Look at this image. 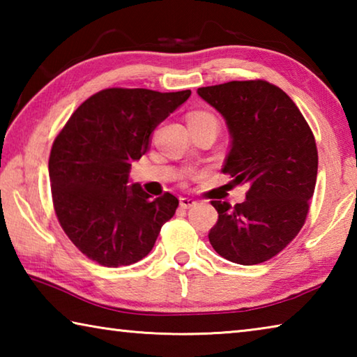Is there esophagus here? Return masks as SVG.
Listing matches in <instances>:
<instances>
[{
    "label": "esophagus",
    "mask_w": 357,
    "mask_h": 357,
    "mask_svg": "<svg viewBox=\"0 0 357 357\" xmlns=\"http://www.w3.org/2000/svg\"><path fill=\"white\" fill-rule=\"evenodd\" d=\"M195 204H197V202L193 200V198L184 197V198H181V200H179V206L183 208V209H189V208H192V206H195Z\"/></svg>",
    "instance_id": "obj_1"
}]
</instances>
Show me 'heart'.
Returning a JSON list of instances; mask_svg holds the SVG:
<instances>
[{
	"mask_svg": "<svg viewBox=\"0 0 357 357\" xmlns=\"http://www.w3.org/2000/svg\"><path fill=\"white\" fill-rule=\"evenodd\" d=\"M187 121H189V126H195V124H204V123H213V124H217V118L214 116L213 113L209 112H192L189 114V118H187Z\"/></svg>",
	"mask_w": 357,
	"mask_h": 357,
	"instance_id": "heart-1",
	"label": "heart"
}]
</instances>
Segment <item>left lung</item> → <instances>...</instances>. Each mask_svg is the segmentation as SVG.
<instances>
[{
  "label": "left lung",
  "mask_w": 357,
  "mask_h": 357,
  "mask_svg": "<svg viewBox=\"0 0 357 357\" xmlns=\"http://www.w3.org/2000/svg\"><path fill=\"white\" fill-rule=\"evenodd\" d=\"M197 93L227 121L231 144L222 172L249 185L243 203L211 202L219 219L209 243L228 261H268L309 214L318 172L315 137L289 96L269 82H228Z\"/></svg>",
  "instance_id": "obj_1"
}]
</instances>
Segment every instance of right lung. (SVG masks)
<instances>
[{"mask_svg": "<svg viewBox=\"0 0 357 357\" xmlns=\"http://www.w3.org/2000/svg\"><path fill=\"white\" fill-rule=\"evenodd\" d=\"M189 96L190 89H102L56 135L48 159L53 206L68 238L93 261L107 268L140 261L176 213L172 193L151 198L140 184L128 183L153 130Z\"/></svg>", "mask_w": 357, "mask_h": 357, "instance_id": "right-lung-1", "label": "right lung"}]
</instances>
